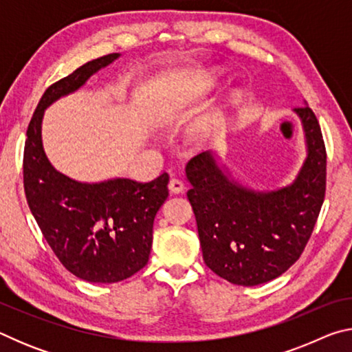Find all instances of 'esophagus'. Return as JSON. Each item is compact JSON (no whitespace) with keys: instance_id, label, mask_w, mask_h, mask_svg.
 Wrapping results in <instances>:
<instances>
[{"instance_id":"esophagus-1","label":"esophagus","mask_w":352,"mask_h":352,"mask_svg":"<svg viewBox=\"0 0 352 352\" xmlns=\"http://www.w3.org/2000/svg\"><path fill=\"white\" fill-rule=\"evenodd\" d=\"M183 189H184V184L183 182L178 180V178H172L169 182V190L172 194H180L183 192Z\"/></svg>"}]
</instances>
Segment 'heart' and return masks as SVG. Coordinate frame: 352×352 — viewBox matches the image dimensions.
Returning a JSON list of instances; mask_svg holds the SVG:
<instances>
[{
    "mask_svg": "<svg viewBox=\"0 0 352 352\" xmlns=\"http://www.w3.org/2000/svg\"><path fill=\"white\" fill-rule=\"evenodd\" d=\"M206 87L214 85V76L210 74L205 82ZM241 102V98L237 93H231L228 98L225 99L222 105H219L210 116L200 121L197 126L190 130L188 135L189 144L194 148H205L211 146L214 141H217L220 136L223 135L226 129V122H228V115L234 107Z\"/></svg>",
    "mask_w": 352,
    "mask_h": 352,
    "instance_id": "obj_1",
    "label": "heart"
}]
</instances>
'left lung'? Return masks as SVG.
Instances as JSON below:
<instances>
[{
	"label": "left lung",
	"instance_id": "8db88e82",
	"mask_svg": "<svg viewBox=\"0 0 352 352\" xmlns=\"http://www.w3.org/2000/svg\"><path fill=\"white\" fill-rule=\"evenodd\" d=\"M306 140V158L295 180L275 190L236 182L211 151L186 164L188 190L204 261L226 281L258 285L272 281L300 258L324 200L326 148L314 111L294 109Z\"/></svg>",
	"mask_w": 352,
	"mask_h": 352
}]
</instances>
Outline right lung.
Returning a JSON list of instances; mask_svg holds the SVG:
<instances>
[{
    "instance_id": "right-lung-1",
    "label": "right lung",
    "mask_w": 352,
    "mask_h": 352,
    "mask_svg": "<svg viewBox=\"0 0 352 352\" xmlns=\"http://www.w3.org/2000/svg\"><path fill=\"white\" fill-rule=\"evenodd\" d=\"M119 56L94 58L52 83L26 132L23 174L29 210L65 269L88 283L122 281L147 264L153 220L169 195L166 172L148 183L119 177L85 183L58 172L46 157L41 138L45 110Z\"/></svg>"
}]
</instances>
